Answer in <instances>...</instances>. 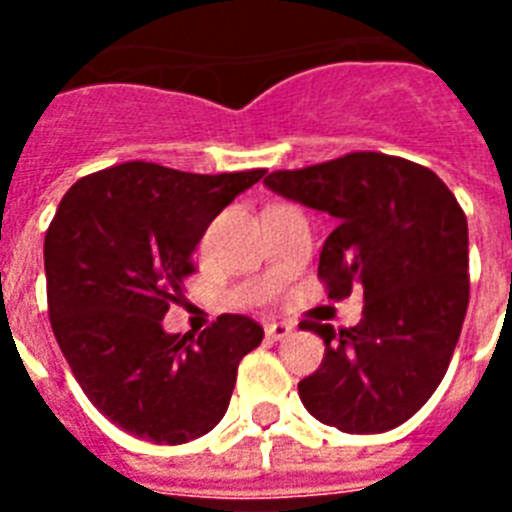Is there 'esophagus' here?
I'll list each match as a JSON object with an SVG mask.
<instances>
[{"label":"esophagus","instance_id":"1","mask_svg":"<svg viewBox=\"0 0 512 512\" xmlns=\"http://www.w3.org/2000/svg\"><path fill=\"white\" fill-rule=\"evenodd\" d=\"M292 335V327L284 324V321H271V324H265V337L268 340H287Z\"/></svg>","mask_w":512,"mask_h":512}]
</instances>
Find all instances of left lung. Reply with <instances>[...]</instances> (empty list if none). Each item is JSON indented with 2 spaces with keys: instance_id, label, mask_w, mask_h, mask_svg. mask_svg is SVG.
Listing matches in <instances>:
<instances>
[{
  "instance_id": "left-lung-1",
  "label": "left lung",
  "mask_w": 512,
  "mask_h": 512,
  "mask_svg": "<svg viewBox=\"0 0 512 512\" xmlns=\"http://www.w3.org/2000/svg\"><path fill=\"white\" fill-rule=\"evenodd\" d=\"M273 193L335 217L319 257L329 297L364 295L356 327L303 321L324 361L300 401L342 433L398 428L444 380L468 311V220L428 167L356 151L305 170L271 172Z\"/></svg>"
}]
</instances>
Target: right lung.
<instances>
[{"instance_id": "obj_1", "label": "right lung", "mask_w": 512, "mask_h": 512, "mask_svg": "<svg viewBox=\"0 0 512 512\" xmlns=\"http://www.w3.org/2000/svg\"><path fill=\"white\" fill-rule=\"evenodd\" d=\"M263 175L127 162L60 199L44 236L52 332L84 396L132 436L175 446L209 433L239 361L263 342V327L236 313L199 337L162 327L209 223Z\"/></svg>"}]
</instances>
